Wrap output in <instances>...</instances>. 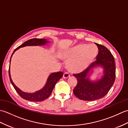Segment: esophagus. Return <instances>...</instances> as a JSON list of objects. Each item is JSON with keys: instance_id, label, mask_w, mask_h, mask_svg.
<instances>
[{"instance_id": "34e87169", "label": "esophagus", "mask_w": 128, "mask_h": 128, "mask_svg": "<svg viewBox=\"0 0 128 128\" xmlns=\"http://www.w3.org/2000/svg\"><path fill=\"white\" fill-rule=\"evenodd\" d=\"M69 76H70V74L69 72H64V74L63 75V78H68Z\"/></svg>"}]
</instances>
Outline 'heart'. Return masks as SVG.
Here are the masks:
<instances>
[{
	"label": "heart",
	"mask_w": 128,
	"mask_h": 128,
	"mask_svg": "<svg viewBox=\"0 0 128 128\" xmlns=\"http://www.w3.org/2000/svg\"><path fill=\"white\" fill-rule=\"evenodd\" d=\"M98 48L94 44H78L61 54V58L67 62V68L75 73L88 69L95 60L98 54Z\"/></svg>",
	"instance_id": "1"
}]
</instances>
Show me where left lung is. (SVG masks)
<instances>
[{"mask_svg":"<svg viewBox=\"0 0 128 128\" xmlns=\"http://www.w3.org/2000/svg\"><path fill=\"white\" fill-rule=\"evenodd\" d=\"M98 53L96 60L82 72L74 74L78 84L73 92L76 97L84 100H94L102 98L108 94L116 78L114 59L110 52L104 46L96 43ZM100 66L103 69V75L100 80L92 81L89 76L93 69Z\"/></svg>","mask_w":128,"mask_h":128,"instance_id":"8db88e82","label":"left lung"}]
</instances>
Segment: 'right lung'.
Returning a JSON list of instances; mask_svg holds the SVG:
<instances>
[{
  "mask_svg": "<svg viewBox=\"0 0 128 128\" xmlns=\"http://www.w3.org/2000/svg\"><path fill=\"white\" fill-rule=\"evenodd\" d=\"M50 42L49 40L46 39H38V38H33L30 40H27L25 42H24L22 44L19 46L17 48H16L13 52L12 56H11L10 60V66L9 69V75L10 78V82L12 83L13 87L15 89L16 92H18V94L22 98L26 100H29V101L32 102H40L47 99V98L50 96L55 86L56 83L60 79L62 78L63 72H53L47 78V82H46L45 85L42 88L38 91H37L33 93H28L22 91L21 90L18 88L16 86L11 78L10 75V62L11 59L13 55V54L15 52V51L17 50L18 49H20L21 47H26V46H44L47 44V43Z\"/></svg>",
  "mask_w": 128,
  "mask_h": 128,
  "instance_id": "1",
  "label": "right lung"
}]
</instances>
